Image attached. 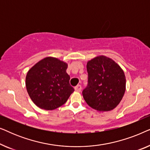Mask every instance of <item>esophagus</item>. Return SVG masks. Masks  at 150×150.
<instances>
[{
	"mask_svg": "<svg viewBox=\"0 0 150 150\" xmlns=\"http://www.w3.org/2000/svg\"><path fill=\"white\" fill-rule=\"evenodd\" d=\"M81 89H82L81 85H76V87H74L75 91H78V92L81 91Z\"/></svg>",
	"mask_w": 150,
	"mask_h": 150,
	"instance_id": "34e87169",
	"label": "esophagus"
}]
</instances>
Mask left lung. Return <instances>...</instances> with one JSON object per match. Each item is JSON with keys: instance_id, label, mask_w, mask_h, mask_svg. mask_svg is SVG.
<instances>
[{"instance_id": "obj_1", "label": "left lung", "mask_w": 150, "mask_h": 150, "mask_svg": "<svg viewBox=\"0 0 150 150\" xmlns=\"http://www.w3.org/2000/svg\"><path fill=\"white\" fill-rule=\"evenodd\" d=\"M87 69L88 85L83 91L85 102L99 112L114 109L126 91L123 69L115 61L104 55L88 61Z\"/></svg>"}]
</instances>
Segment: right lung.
Here are the masks:
<instances>
[{"label": "right lung", "mask_w": 150, "mask_h": 150, "mask_svg": "<svg viewBox=\"0 0 150 150\" xmlns=\"http://www.w3.org/2000/svg\"><path fill=\"white\" fill-rule=\"evenodd\" d=\"M67 63L48 57L28 71L26 87L30 99L42 109L51 110L64 104L74 89L69 85Z\"/></svg>", "instance_id": "add662e5"}]
</instances>
